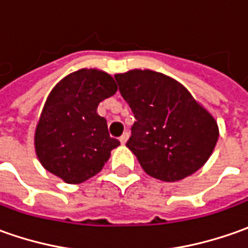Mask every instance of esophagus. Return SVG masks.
<instances>
[{"label": "esophagus", "mask_w": 248, "mask_h": 248, "mask_svg": "<svg viewBox=\"0 0 248 248\" xmlns=\"http://www.w3.org/2000/svg\"><path fill=\"white\" fill-rule=\"evenodd\" d=\"M128 137H129L128 132H124V134H123V135L120 137V142H121V143L124 145V143H125V142L128 140Z\"/></svg>", "instance_id": "esophagus-1"}]
</instances>
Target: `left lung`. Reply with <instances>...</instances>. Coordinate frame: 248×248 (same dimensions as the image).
Returning <instances> with one entry per match:
<instances>
[{
  "label": "left lung",
  "mask_w": 248,
  "mask_h": 248,
  "mask_svg": "<svg viewBox=\"0 0 248 248\" xmlns=\"http://www.w3.org/2000/svg\"><path fill=\"white\" fill-rule=\"evenodd\" d=\"M114 78L135 117L127 146L146 174L175 182L204 166L217 145L218 125L182 84L152 70Z\"/></svg>",
  "instance_id": "8db88e82"
}]
</instances>
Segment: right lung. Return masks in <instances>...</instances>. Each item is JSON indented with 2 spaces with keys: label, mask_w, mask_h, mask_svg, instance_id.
Instances as JSON below:
<instances>
[{
  "label": "right lung",
  "mask_w": 248,
  "mask_h": 248,
  "mask_svg": "<svg viewBox=\"0 0 248 248\" xmlns=\"http://www.w3.org/2000/svg\"><path fill=\"white\" fill-rule=\"evenodd\" d=\"M108 73L81 69L55 85L35 128V153L44 168L67 184L96 175L120 142L111 138L98 105L114 95Z\"/></svg>",
  "instance_id": "right-lung-1"
}]
</instances>
